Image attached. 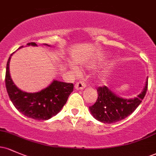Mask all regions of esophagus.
<instances>
[{"instance_id": "obj_1", "label": "esophagus", "mask_w": 156, "mask_h": 156, "mask_svg": "<svg viewBox=\"0 0 156 156\" xmlns=\"http://www.w3.org/2000/svg\"><path fill=\"white\" fill-rule=\"evenodd\" d=\"M86 87H87V84L84 83L83 81H81V80L77 82L76 85H75V89H77V90H79V89H83L84 88H86Z\"/></svg>"}]
</instances>
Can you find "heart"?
<instances>
[{
	"label": "heart",
	"instance_id": "1",
	"mask_svg": "<svg viewBox=\"0 0 156 156\" xmlns=\"http://www.w3.org/2000/svg\"><path fill=\"white\" fill-rule=\"evenodd\" d=\"M74 71H75V72H76V73H78V69H74Z\"/></svg>",
	"mask_w": 156,
	"mask_h": 156
}]
</instances>
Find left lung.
<instances>
[{
  "label": "left lung",
  "instance_id": "8db88e82",
  "mask_svg": "<svg viewBox=\"0 0 156 156\" xmlns=\"http://www.w3.org/2000/svg\"><path fill=\"white\" fill-rule=\"evenodd\" d=\"M148 78L142 92L136 98L127 99L118 96L107 87L98 89V98L96 103L89 106L91 114L97 120L103 123L117 122L131 114L139 106L147 90Z\"/></svg>",
  "mask_w": 156,
  "mask_h": 156
}]
</instances>
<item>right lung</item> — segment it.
I'll return each mask as SVG.
<instances>
[{"label": "right lung", "mask_w": 156, "mask_h": 156, "mask_svg": "<svg viewBox=\"0 0 156 156\" xmlns=\"http://www.w3.org/2000/svg\"><path fill=\"white\" fill-rule=\"evenodd\" d=\"M27 45L37 44L31 42ZM21 48L23 46L19 49ZM13 54H11L7 62L5 83L9 97L15 108L23 115L36 120H48L56 115L67 103L73 91V84L53 80L48 87L39 92L30 93L22 91L15 85L10 76L9 63Z\"/></svg>", "instance_id": "1"}]
</instances>
